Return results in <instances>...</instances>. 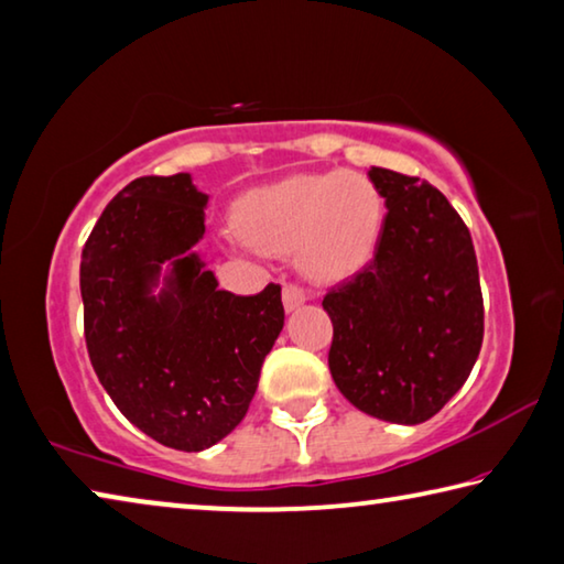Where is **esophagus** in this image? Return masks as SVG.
<instances>
[{
    "label": "esophagus",
    "mask_w": 564,
    "mask_h": 564,
    "mask_svg": "<svg viewBox=\"0 0 564 564\" xmlns=\"http://www.w3.org/2000/svg\"><path fill=\"white\" fill-rule=\"evenodd\" d=\"M282 302H284V310L292 312V310H297V307H302L304 302H307V294H304L297 288V284H284V288H282Z\"/></svg>",
    "instance_id": "obj_1"
}]
</instances>
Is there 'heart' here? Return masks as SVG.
Masks as SVG:
<instances>
[{
	"instance_id": "b5f03b06",
	"label": "heart",
	"mask_w": 564,
	"mask_h": 564,
	"mask_svg": "<svg viewBox=\"0 0 564 564\" xmlns=\"http://www.w3.org/2000/svg\"><path fill=\"white\" fill-rule=\"evenodd\" d=\"M384 205L367 174L335 170L294 174L252 189L237 207V232L260 252L297 254L319 282L355 274L372 257Z\"/></svg>"
}]
</instances>
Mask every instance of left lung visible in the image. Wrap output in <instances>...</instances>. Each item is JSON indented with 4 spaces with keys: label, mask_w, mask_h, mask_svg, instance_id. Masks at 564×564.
Listing matches in <instances>:
<instances>
[{
    "label": "left lung",
    "mask_w": 564,
    "mask_h": 564,
    "mask_svg": "<svg viewBox=\"0 0 564 564\" xmlns=\"http://www.w3.org/2000/svg\"><path fill=\"white\" fill-rule=\"evenodd\" d=\"M387 217L375 260L322 300L329 372L357 410L420 424L467 382L485 335L473 237L437 187L372 167Z\"/></svg>",
    "instance_id": "obj_1"
}]
</instances>
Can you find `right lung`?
<instances>
[{"label":"right lung","mask_w":564,"mask_h":564,"mask_svg":"<svg viewBox=\"0 0 564 564\" xmlns=\"http://www.w3.org/2000/svg\"><path fill=\"white\" fill-rule=\"evenodd\" d=\"M209 197L192 174L129 182L79 264L91 367L117 410L164 447L202 452L249 410L284 325L282 292L217 288L195 247Z\"/></svg>","instance_id":"add662e5"}]
</instances>
